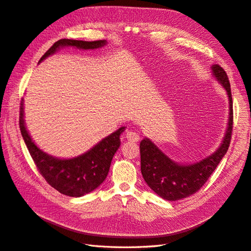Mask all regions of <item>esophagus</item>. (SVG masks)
Listing matches in <instances>:
<instances>
[{
	"label": "esophagus",
	"instance_id": "obj_1",
	"mask_svg": "<svg viewBox=\"0 0 251 251\" xmlns=\"http://www.w3.org/2000/svg\"><path fill=\"white\" fill-rule=\"evenodd\" d=\"M139 138H140V136L137 132H135V131H127L126 132V139L128 141L136 142V141L139 140Z\"/></svg>",
	"mask_w": 251,
	"mask_h": 251
}]
</instances>
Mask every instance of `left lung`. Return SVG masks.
Wrapping results in <instances>:
<instances>
[{
  "mask_svg": "<svg viewBox=\"0 0 251 251\" xmlns=\"http://www.w3.org/2000/svg\"><path fill=\"white\" fill-rule=\"evenodd\" d=\"M212 75L226 90L229 100V118L221 146L210 156L192 164H180L166 156L154 142H140L141 174L151 189L168 201H177L194 195L205 184L229 148L232 133V97L226 72L219 65L211 66Z\"/></svg>",
  "mask_w": 251,
  "mask_h": 251,
  "instance_id": "1",
  "label": "left lung"
}]
</instances>
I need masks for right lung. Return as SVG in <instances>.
Listing matches in <instances>:
<instances>
[{
	"instance_id": "1",
	"label": "right lung",
	"mask_w": 251,
	"mask_h": 251,
	"mask_svg": "<svg viewBox=\"0 0 251 251\" xmlns=\"http://www.w3.org/2000/svg\"><path fill=\"white\" fill-rule=\"evenodd\" d=\"M105 44V40L94 42L59 40L52 45L39 63L54 54L63 47L93 50L103 47ZM125 126L119 127L116 132L107 136L85 154L70 159L56 158L37 148L31 136L29 135L24 120V100H22L21 101L20 130L37 170L53 188L69 197H81L93 192L105 180L113 156L120 147V134L125 131Z\"/></svg>"
}]
</instances>
